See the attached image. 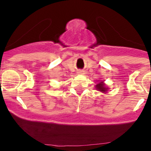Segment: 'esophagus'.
Returning a JSON list of instances; mask_svg holds the SVG:
<instances>
[{"instance_id": "1", "label": "esophagus", "mask_w": 151, "mask_h": 151, "mask_svg": "<svg viewBox=\"0 0 151 151\" xmlns=\"http://www.w3.org/2000/svg\"><path fill=\"white\" fill-rule=\"evenodd\" d=\"M77 74H84V71H82V70H79L77 72Z\"/></svg>"}]
</instances>
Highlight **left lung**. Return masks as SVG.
Instances as JSON below:
<instances>
[{"label":"left lung","instance_id":"left-lung-1","mask_svg":"<svg viewBox=\"0 0 151 151\" xmlns=\"http://www.w3.org/2000/svg\"><path fill=\"white\" fill-rule=\"evenodd\" d=\"M96 89L98 90V91H101V92L103 93H106L107 91V90H108V88L106 87L105 85V84L104 83L103 81H99V82L97 83V84H96Z\"/></svg>","mask_w":151,"mask_h":151}]
</instances>
